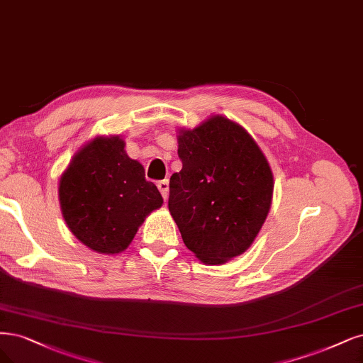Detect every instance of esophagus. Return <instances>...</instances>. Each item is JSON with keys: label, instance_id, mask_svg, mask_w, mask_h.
I'll return each mask as SVG.
<instances>
[{"label": "esophagus", "instance_id": "34e87169", "mask_svg": "<svg viewBox=\"0 0 363 363\" xmlns=\"http://www.w3.org/2000/svg\"><path fill=\"white\" fill-rule=\"evenodd\" d=\"M157 189L160 191V194H162V196H164V199H168V194H169V183H168V180L157 182Z\"/></svg>", "mask_w": 363, "mask_h": 363}]
</instances>
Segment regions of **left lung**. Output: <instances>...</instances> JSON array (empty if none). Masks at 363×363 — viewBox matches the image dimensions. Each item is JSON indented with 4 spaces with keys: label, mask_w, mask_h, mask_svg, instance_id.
<instances>
[{
    "label": "left lung",
    "mask_w": 363,
    "mask_h": 363,
    "mask_svg": "<svg viewBox=\"0 0 363 363\" xmlns=\"http://www.w3.org/2000/svg\"><path fill=\"white\" fill-rule=\"evenodd\" d=\"M180 172L169 179L168 208L186 247L223 264L252 245L273 195L266 156L240 124L213 116L180 130Z\"/></svg>",
    "instance_id": "left-lung-1"
}]
</instances>
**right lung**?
<instances>
[{"mask_svg":"<svg viewBox=\"0 0 363 363\" xmlns=\"http://www.w3.org/2000/svg\"><path fill=\"white\" fill-rule=\"evenodd\" d=\"M62 218L79 242L99 254L126 249L145 216L164 203L144 167L120 136H97L73 156L60 179Z\"/></svg>","mask_w":363,"mask_h":363,"instance_id":"right-lung-1","label":"right lung"}]
</instances>
